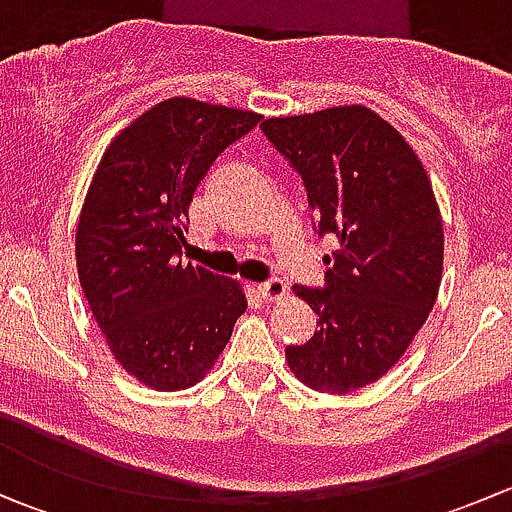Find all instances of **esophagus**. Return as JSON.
<instances>
[{
	"mask_svg": "<svg viewBox=\"0 0 512 512\" xmlns=\"http://www.w3.org/2000/svg\"><path fill=\"white\" fill-rule=\"evenodd\" d=\"M257 289H260V294L267 299V302H277V299H282L287 294V285L280 280V277H270V280L262 282Z\"/></svg>",
	"mask_w": 512,
	"mask_h": 512,
	"instance_id": "obj_1",
	"label": "esophagus"
}]
</instances>
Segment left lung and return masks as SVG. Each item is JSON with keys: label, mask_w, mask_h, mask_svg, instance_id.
<instances>
[{"label": "left lung", "mask_w": 512, "mask_h": 512, "mask_svg": "<svg viewBox=\"0 0 512 512\" xmlns=\"http://www.w3.org/2000/svg\"><path fill=\"white\" fill-rule=\"evenodd\" d=\"M267 141L302 178L314 232L339 240L324 287L294 285L317 312L287 364L322 394L381 379L426 322L443 272V225L414 148L364 106L267 118Z\"/></svg>", "instance_id": "8db88e82"}]
</instances>
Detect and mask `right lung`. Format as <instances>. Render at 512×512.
I'll use <instances>...</instances> for the list:
<instances>
[{
  "label": "right lung",
  "instance_id": "right-lung-1",
  "mask_svg": "<svg viewBox=\"0 0 512 512\" xmlns=\"http://www.w3.org/2000/svg\"><path fill=\"white\" fill-rule=\"evenodd\" d=\"M260 113L168 98L123 128L81 210L76 267L118 364L158 391L205 376L247 299L237 282L185 265L188 210L200 180Z\"/></svg>",
  "mask_w": 512,
  "mask_h": 512
}]
</instances>
